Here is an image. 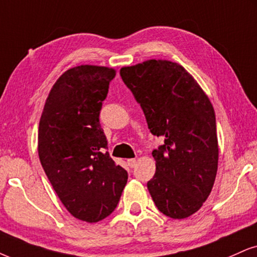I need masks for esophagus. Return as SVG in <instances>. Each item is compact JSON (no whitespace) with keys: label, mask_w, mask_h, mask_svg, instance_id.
I'll use <instances>...</instances> for the list:
<instances>
[{"label":"esophagus","mask_w":257,"mask_h":257,"mask_svg":"<svg viewBox=\"0 0 257 257\" xmlns=\"http://www.w3.org/2000/svg\"><path fill=\"white\" fill-rule=\"evenodd\" d=\"M127 164L130 168H135L136 164H137V160L136 158H131V160H127Z\"/></svg>","instance_id":"1"}]
</instances>
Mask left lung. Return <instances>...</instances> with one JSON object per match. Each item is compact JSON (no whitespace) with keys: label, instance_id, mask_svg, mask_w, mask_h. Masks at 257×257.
Here are the masks:
<instances>
[{"label":"left lung","instance_id":"obj_1","mask_svg":"<svg viewBox=\"0 0 257 257\" xmlns=\"http://www.w3.org/2000/svg\"><path fill=\"white\" fill-rule=\"evenodd\" d=\"M141 103L151 134L164 138L153 151L156 173L148 189L156 207L185 219L208 198L218 169L216 115L210 99L182 65L149 59L120 69Z\"/></svg>","mask_w":257,"mask_h":257}]
</instances>
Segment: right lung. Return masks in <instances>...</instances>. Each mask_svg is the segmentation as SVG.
Listing matches in <instances>:
<instances>
[{"mask_svg": "<svg viewBox=\"0 0 257 257\" xmlns=\"http://www.w3.org/2000/svg\"><path fill=\"white\" fill-rule=\"evenodd\" d=\"M115 70L80 65L63 74L50 90L38 131V154L64 207L87 223L108 217L127 182V172L107 153L100 125L102 101Z\"/></svg>", "mask_w": 257, "mask_h": 257, "instance_id": "right-lung-1", "label": "right lung"}]
</instances>
